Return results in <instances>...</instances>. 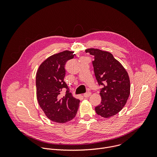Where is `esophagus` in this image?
<instances>
[{"label": "esophagus", "mask_w": 157, "mask_h": 157, "mask_svg": "<svg viewBox=\"0 0 157 157\" xmlns=\"http://www.w3.org/2000/svg\"><path fill=\"white\" fill-rule=\"evenodd\" d=\"M91 95V92H87V93H85V94H84V98H89V96H90Z\"/></svg>", "instance_id": "34e87169"}]
</instances>
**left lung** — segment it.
<instances>
[{"label":"left lung","instance_id":"obj_1","mask_svg":"<svg viewBox=\"0 0 157 157\" xmlns=\"http://www.w3.org/2000/svg\"><path fill=\"white\" fill-rule=\"evenodd\" d=\"M94 57L93 61L99 85L104 86L101 104L95 107L98 115L104 118L115 116L123 109L130 95V84L127 72L110 53L99 49L85 50Z\"/></svg>","mask_w":157,"mask_h":157}]
</instances>
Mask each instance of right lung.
<instances>
[{
    "label": "right lung",
    "instance_id": "1",
    "mask_svg": "<svg viewBox=\"0 0 157 157\" xmlns=\"http://www.w3.org/2000/svg\"><path fill=\"white\" fill-rule=\"evenodd\" d=\"M74 52L65 50L44 60L39 66L36 75V98L44 114L51 121L65 123L76 115L79 100L70 93L64 81L66 61L74 58ZM63 88L67 89L65 97L59 95Z\"/></svg>",
    "mask_w": 157,
    "mask_h": 157
}]
</instances>
